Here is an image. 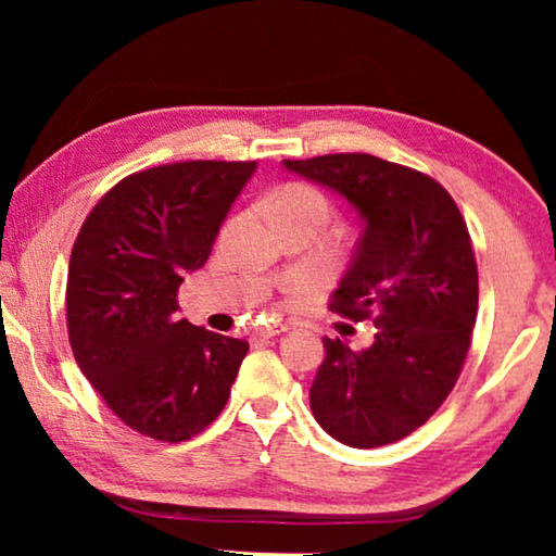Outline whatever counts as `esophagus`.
<instances>
[{"instance_id": "34e87169", "label": "esophagus", "mask_w": 556, "mask_h": 556, "mask_svg": "<svg viewBox=\"0 0 556 556\" xmlns=\"http://www.w3.org/2000/svg\"><path fill=\"white\" fill-rule=\"evenodd\" d=\"M285 331H289V326H287V324H267V326L257 328L255 336H257V338H275V336L285 333Z\"/></svg>"}]
</instances>
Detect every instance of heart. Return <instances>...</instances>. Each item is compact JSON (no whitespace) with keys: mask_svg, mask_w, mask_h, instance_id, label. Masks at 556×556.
<instances>
[{"mask_svg":"<svg viewBox=\"0 0 556 556\" xmlns=\"http://www.w3.org/2000/svg\"><path fill=\"white\" fill-rule=\"evenodd\" d=\"M271 213L277 218H312L324 223L328 218V201L321 191L304 184H289L269 199Z\"/></svg>","mask_w":556,"mask_h":556,"instance_id":"b5f03b06","label":"heart"}]
</instances>
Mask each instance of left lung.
Listing matches in <instances>:
<instances>
[{"instance_id":"obj_1","label":"left lung","mask_w":556,"mask_h":556,"mask_svg":"<svg viewBox=\"0 0 556 556\" xmlns=\"http://www.w3.org/2000/svg\"><path fill=\"white\" fill-rule=\"evenodd\" d=\"M285 168L341 195L363 223L331 312L372 316V343L324 338L308 390L318 425L353 448L409 437L448 397L478 312V269L466 220L427 174L370 154H326Z\"/></svg>"}]
</instances>
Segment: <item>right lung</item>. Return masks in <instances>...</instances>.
<instances>
[{
  "instance_id": "add662e5",
  "label": "right lung",
  "mask_w": 556,
  "mask_h": 556,
  "mask_svg": "<svg viewBox=\"0 0 556 556\" xmlns=\"http://www.w3.org/2000/svg\"><path fill=\"white\" fill-rule=\"evenodd\" d=\"M257 162L131 174L90 211L68 265V336L83 375L139 434L186 441L223 412L248 341L178 316V287L211 257Z\"/></svg>"
}]
</instances>
